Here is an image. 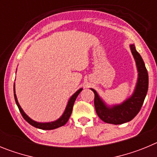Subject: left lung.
Listing matches in <instances>:
<instances>
[{
    "mask_svg": "<svg viewBox=\"0 0 157 157\" xmlns=\"http://www.w3.org/2000/svg\"><path fill=\"white\" fill-rule=\"evenodd\" d=\"M131 53L136 63L138 77L135 91L131 97L121 104L108 106L102 101L97 91L91 88L94 94V107L98 117L107 124H122L129 122L139 113L149 87V76L143 59L135 49V44L130 45Z\"/></svg>",
    "mask_w": 157,
    "mask_h": 157,
    "instance_id": "obj_1",
    "label": "left lung"
}]
</instances>
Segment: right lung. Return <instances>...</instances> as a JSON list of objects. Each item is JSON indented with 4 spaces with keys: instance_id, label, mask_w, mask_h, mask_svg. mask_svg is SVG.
Instances as JSON below:
<instances>
[{
    "instance_id": "add662e5",
    "label": "right lung",
    "mask_w": 157,
    "mask_h": 157,
    "mask_svg": "<svg viewBox=\"0 0 157 157\" xmlns=\"http://www.w3.org/2000/svg\"><path fill=\"white\" fill-rule=\"evenodd\" d=\"M82 89L83 88H80L77 91H76L73 95L70 97V100H69L68 103H67V105L66 107V109H65L64 113L62 115V117L60 118L57 120L56 121H52V122H48V123H40V122H36V121H33V120L29 118L27 115H26L24 111L22 110V109L21 108L20 105H19V101L17 100V97L16 94H15V84H14V96H15V102H16V105L19 108V111H20L21 114H22V117H23L24 119L26 120L28 123H29L30 125L32 126L35 127L36 128H39V129H42V130H53L56 129V128H59V127H62L63 125L67 123V121H69L70 119V115L72 113V111H73V104L75 102V100L77 98V97L78 96V94H80V91H82Z\"/></svg>"
}]
</instances>
